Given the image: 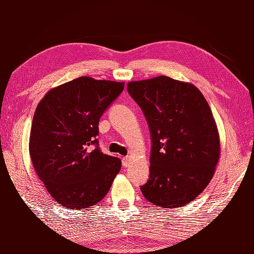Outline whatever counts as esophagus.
<instances>
[{
    "label": "esophagus",
    "mask_w": 254,
    "mask_h": 254,
    "mask_svg": "<svg viewBox=\"0 0 254 254\" xmlns=\"http://www.w3.org/2000/svg\"><path fill=\"white\" fill-rule=\"evenodd\" d=\"M128 164H130V158H128L127 156H126V157L122 158V165L123 167H127Z\"/></svg>",
    "instance_id": "34e87169"
}]
</instances>
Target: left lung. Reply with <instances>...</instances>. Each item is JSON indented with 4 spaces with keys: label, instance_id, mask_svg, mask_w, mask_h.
<instances>
[{
    "label": "left lung",
    "instance_id": "obj_1",
    "mask_svg": "<svg viewBox=\"0 0 254 254\" xmlns=\"http://www.w3.org/2000/svg\"><path fill=\"white\" fill-rule=\"evenodd\" d=\"M127 89L144 113L152 141L144 197L164 208L189 204L207 187L220 153L206 99L194 85L168 76L131 82Z\"/></svg>",
    "mask_w": 254,
    "mask_h": 254
}]
</instances>
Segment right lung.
Returning a JSON list of instances; mask_svg holds the SVG:
<instances>
[{
  "label": "right lung",
  "mask_w": 254,
  "mask_h": 254,
  "mask_svg": "<svg viewBox=\"0 0 254 254\" xmlns=\"http://www.w3.org/2000/svg\"><path fill=\"white\" fill-rule=\"evenodd\" d=\"M124 83L88 76L48 91L32 119L29 153L39 179L56 202L69 209L100 202L121 169V160L99 148L100 117Z\"/></svg>",
  "instance_id": "right-lung-1"
}]
</instances>
